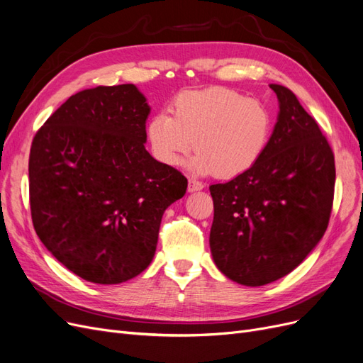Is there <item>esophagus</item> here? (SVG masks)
<instances>
[{
    "label": "esophagus",
    "mask_w": 363,
    "mask_h": 363,
    "mask_svg": "<svg viewBox=\"0 0 363 363\" xmlns=\"http://www.w3.org/2000/svg\"><path fill=\"white\" fill-rule=\"evenodd\" d=\"M203 184L202 182H199V181H196V179H190L189 181V191H201L202 189H203Z\"/></svg>",
    "instance_id": "obj_1"
}]
</instances>
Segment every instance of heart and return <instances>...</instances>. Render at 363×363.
I'll list each match as a JSON object with an SVG mask.
<instances>
[{
	"label": "heart",
	"instance_id": "heart-1",
	"mask_svg": "<svg viewBox=\"0 0 363 363\" xmlns=\"http://www.w3.org/2000/svg\"><path fill=\"white\" fill-rule=\"evenodd\" d=\"M172 113L160 111L147 122L154 155L167 166H179L196 147L191 169L223 179L258 164L273 134L267 105L228 87L182 91L172 102Z\"/></svg>",
	"mask_w": 363,
	"mask_h": 363
}]
</instances>
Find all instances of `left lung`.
Segmentation results:
<instances>
[{"mask_svg": "<svg viewBox=\"0 0 363 363\" xmlns=\"http://www.w3.org/2000/svg\"><path fill=\"white\" fill-rule=\"evenodd\" d=\"M279 116L270 145L253 169L209 191V247L218 270L261 286L298 267L323 238L335 193V157L318 123L289 89L270 84Z\"/></svg>", "mask_w": 363, "mask_h": 363, "instance_id": "1", "label": "left lung"}]
</instances>
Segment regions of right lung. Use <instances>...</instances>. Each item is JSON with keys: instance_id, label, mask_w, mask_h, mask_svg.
<instances>
[{"instance_id": "obj_1", "label": "right lung", "mask_w": 363, "mask_h": 363, "mask_svg": "<svg viewBox=\"0 0 363 363\" xmlns=\"http://www.w3.org/2000/svg\"><path fill=\"white\" fill-rule=\"evenodd\" d=\"M149 113L134 84L86 89L33 138L34 230L58 262L87 282L122 284L146 270L162 214L185 194L184 174L145 147Z\"/></svg>"}]
</instances>
